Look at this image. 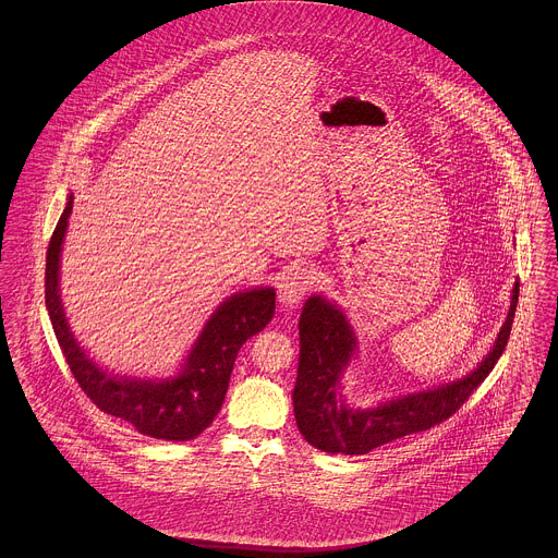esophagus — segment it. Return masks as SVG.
<instances>
[{
  "label": "esophagus",
  "mask_w": 558,
  "mask_h": 558,
  "mask_svg": "<svg viewBox=\"0 0 558 558\" xmlns=\"http://www.w3.org/2000/svg\"><path fill=\"white\" fill-rule=\"evenodd\" d=\"M316 284V271L312 267H296L280 284V301L284 305L299 303Z\"/></svg>",
  "instance_id": "obj_1"
}]
</instances>
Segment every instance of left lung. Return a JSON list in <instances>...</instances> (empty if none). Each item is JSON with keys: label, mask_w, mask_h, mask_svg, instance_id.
Wrapping results in <instances>:
<instances>
[{"label": "left lung", "mask_w": 558, "mask_h": 558, "mask_svg": "<svg viewBox=\"0 0 558 558\" xmlns=\"http://www.w3.org/2000/svg\"><path fill=\"white\" fill-rule=\"evenodd\" d=\"M517 303L519 282L512 289V303L496 345L464 378L433 391L387 401L374 410H351L337 399V393L339 376L355 349L353 332L343 312L322 296H310L299 319L301 355L292 391L294 418L301 435L318 450L362 456L399 437L441 425L462 408L498 364L510 339Z\"/></svg>", "instance_id": "left-lung-1"}]
</instances>
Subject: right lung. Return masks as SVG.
<instances>
[{"label":"right lung","mask_w":558,"mask_h":558,"mask_svg":"<svg viewBox=\"0 0 558 558\" xmlns=\"http://www.w3.org/2000/svg\"><path fill=\"white\" fill-rule=\"evenodd\" d=\"M71 211L73 196H69L66 209L53 228L46 255V307L58 345L75 380L105 414L130 423L142 435L165 441L198 437L221 410L240 347L264 330L274 316L276 292L274 289L239 292L219 305L192 347L184 371L175 378L159 383L117 378L100 371L77 345L60 305L58 264Z\"/></svg>","instance_id":"1"}]
</instances>
